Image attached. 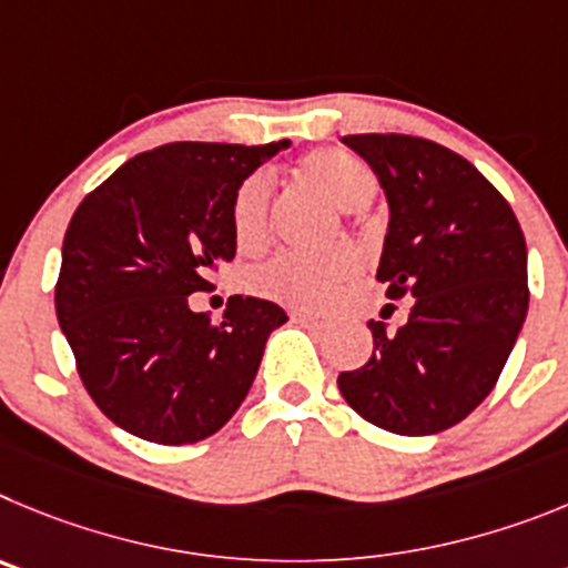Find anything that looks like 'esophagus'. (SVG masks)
<instances>
[{
  "label": "esophagus",
  "mask_w": 568,
  "mask_h": 568,
  "mask_svg": "<svg viewBox=\"0 0 568 568\" xmlns=\"http://www.w3.org/2000/svg\"><path fill=\"white\" fill-rule=\"evenodd\" d=\"M288 316H291V322H296V325H311V322L320 320V314H316V311H308V308H291Z\"/></svg>",
  "instance_id": "obj_1"
}]
</instances>
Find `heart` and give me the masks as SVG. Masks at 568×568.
Returning <instances> with one entry per match:
<instances>
[{
	"instance_id": "obj_1",
	"label": "heart",
	"mask_w": 568,
	"mask_h": 568,
	"mask_svg": "<svg viewBox=\"0 0 568 568\" xmlns=\"http://www.w3.org/2000/svg\"><path fill=\"white\" fill-rule=\"evenodd\" d=\"M300 181L320 192L342 212H359L379 192V178L362 158L342 150H320L300 163ZM274 178L265 170L252 172L232 197V234L240 252L257 254L272 237ZM356 254L351 246H334L322 254H274L246 277L252 294L296 308H320L354 277Z\"/></svg>"
}]
</instances>
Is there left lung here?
I'll return each mask as SVG.
<instances>
[{
	"instance_id": "1",
	"label": "left lung",
	"mask_w": 568,
	"mask_h": 568,
	"mask_svg": "<svg viewBox=\"0 0 568 568\" xmlns=\"http://www.w3.org/2000/svg\"><path fill=\"white\" fill-rule=\"evenodd\" d=\"M390 206L376 280L413 296L407 325L371 320L373 356L339 373L365 422L433 436L481 405L507 365L529 308L526 240L513 206L467 158L398 132L345 135Z\"/></svg>"
}]
</instances>
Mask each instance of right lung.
Returning <instances> with one entry per match:
<instances>
[{"instance_id":"obj_1","label":"right lung","mask_w":568,"mask_h":568,"mask_svg":"<svg viewBox=\"0 0 568 568\" xmlns=\"http://www.w3.org/2000/svg\"><path fill=\"white\" fill-rule=\"evenodd\" d=\"M291 141H178L130 158L75 209L55 316L87 393L112 424L155 444H195L234 416L288 316L229 296L223 322L189 308L237 252L232 197Z\"/></svg>"}]
</instances>
